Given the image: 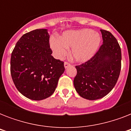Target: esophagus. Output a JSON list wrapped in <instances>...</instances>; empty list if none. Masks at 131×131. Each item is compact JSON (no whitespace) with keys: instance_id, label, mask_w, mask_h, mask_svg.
<instances>
[{"instance_id":"obj_1","label":"esophagus","mask_w":131,"mask_h":131,"mask_svg":"<svg viewBox=\"0 0 131 131\" xmlns=\"http://www.w3.org/2000/svg\"><path fill=\"white\" fill-rule=\"evenodd\" d=\"M70 65H71V64H70L69 62H64V68H65V69L69 67Z\"/></svg>"}]
</instances>
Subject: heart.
<instances>
[{
  "label": "heart",
  "instance_id": "1",
  "mask_svg": "<svg viewBox=\"0 0 131 131\" xmlns=\"http://www.w3.org/2000/svg\"><path fill=\"white\" fill-rule=\"evenodd\" d=\"M49 43L58 58H62L67 53L68 47H71L72 58L77 62H84L97 51L101 37L92 30L82 29L65 32L60 38L51 37Z\"/></svg>",
  "mask_w": 131,
  "mask_h": 131
}]
</instances>
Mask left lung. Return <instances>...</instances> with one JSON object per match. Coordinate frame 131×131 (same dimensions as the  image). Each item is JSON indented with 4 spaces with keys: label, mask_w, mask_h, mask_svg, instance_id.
<instances>
[{
    "label": "left lung",
    "mask_w": 131,
    "mask_h": 131,
    "mask_svg": "<svg viewBox=\"0 0 131 131\" xmlns=\"http://www.w3.org/2000/svg\"><path fill=\"white\" fill-rule=\"evenodd\" d=\"M103 44L86 62L75 66L73 84L80 96L88 100L104 97L116 85L121 70V49L110 32L101 30Z\"/></svg>",
    "instance_id": "obj_1"
}]
</instances>
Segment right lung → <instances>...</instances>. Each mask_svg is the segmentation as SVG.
<instances>
[{"label": "right lung", "instance_id": "add662e5", "mask_svg": "<svg viewBox=\"0 0 131 131\" xmlns=\"http://www.w3.org/2000/svg\"><path fill=\"white\" fill-rule=\"evenodd\" d=\"M47 29L24 34L15 45L11 57V75L18 91L35 101L54 92L64 71V62L51 56Z\"/></svg>", "mask_w": 131, "mask_h": 131}]
</instances>
